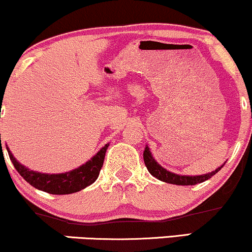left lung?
I'll use <instances>...</instances> for the list:
<instances>
[{
    "instance_id": "left-lung-1",
    "label": "left lung",
    "mask_w": 252,
    "mask_h": 252,
    "mask_svg": "<svg viewBox=\"0 0 252 252\" xmlns=\"http://www.w3.org/2000/svg\"><path fill=\"white\" fill-rule=\"evenodd\" d=\"M143 158H144V163H146V166H147V169H148V172L153 176H155V178L158 179V180L167 182V184L179 185V186H192V185L201 184V182L209 180V179L212 178L216 173H218L219 170L222 168V166L225 164V162H224L220 167H218L217 169L212 170V172L206 173V174L181 175V174H176V173L169 172V170L163 168L161 164H158V161L153 158L152 152H150L148 146H146V148H144Z\"/></svg>"
}]
</instances>
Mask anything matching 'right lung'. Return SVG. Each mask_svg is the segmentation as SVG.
<instances>
[{"label": "right lung", "mask_w": 252, "mask_h": 252, "mask_svg": "<svg viewBox=\"0 0 252 252\" xmlns=\"http://www.w3.org/2000/svg\"><path fill=\"white\" fill-rule=\"evenodd\" d=\"M1 143V135H0ZM2 146V144H1ZM109 143L100 148L96 155L92 156L89 161L79 166L78 168L66 173H59V174H47V173H40L35 170H31L30 168L24 166L14 158L11 154L10 149L5 144V148L8 150L10 161L13 162L14 167L20 175L25 179L28 184L35 187L36 189L43 190L50 194H71V193L79 192L90 186L97 180L99 175L100 169H102L104 158H105L106 149H108Z\"/></svg>", "instance_id": "right-lung-1"}]
</instances>
